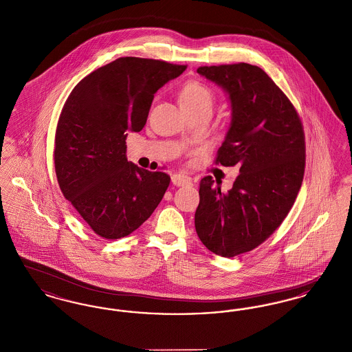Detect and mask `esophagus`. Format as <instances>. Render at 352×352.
I'll use <instances>...</instances> for the list:
<instances>
[{
	"mask_svg": "<svg viewBox=\"0 0 352 352\" xmlns=\"http://www.w3.org/2000/svg\"><path fill=\"white\" fill-rule=\"evenodd\" d=\"M171 182L174 186H178V187H181V186H187V184H191V181H190V178L188 177H186V175H181V174H174L173 177H171Z\"/></svg>",
	"mask_w": 352,
	"mask_h": 352,
	"instance_id": "esophagus-1",
	"label": "esophagus"
}]
</instances>
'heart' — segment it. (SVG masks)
<instances>
[{"mask_svg":"<svg viewBox=\"0 0 352 352\" xmlns=\"http://www.w3.org/2000/svg\"><path fill=\"white\" fill-rule=\"evenodd\" d=\"M214 95L211 89L197 80L184 84L181 91V105L184 108L212 107Z\"/></svg>","mask_w":352,"mask_h":352,"instance_id":"heart-1","label":"heart"}]
</instances>
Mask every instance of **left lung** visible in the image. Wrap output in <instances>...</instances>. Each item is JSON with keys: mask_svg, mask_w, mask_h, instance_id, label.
<instances>
[{"mask_svg": "<svg viewBox=\"0 0 352 352\" xmlns=\"http://www.w3.org/2000/svg\"><path fill=\"white\" fill-rule=\"evenodd\" d=\"M197 72L228 95L231 124L217 164L237 165L240 174L227 192L212 177L201 179L195 230L207 250L234 257L264 243L294 204L305 173L303 126L261 68L237 63Z\"/></svg>", "mask_w": 352, "mask_h": 352, "instance_id": "8db88e82", "label": "left lung"}]
</instances>
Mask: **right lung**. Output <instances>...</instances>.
Returning <instances> with one entry per match:
<instances>
[{
  "label": "right lung",
  "instance_id": "right-lung-1",
  "mask_svg": "<svg viewBox=\"0 0 352 352\" xmlns=\"http://www.w3.org/2000/svg\"><path fill=\"white\" fill-rule=\"evenodd\" d=\"M184 69L164 60L118 58L87 75L68 96L55 133L58 184L104 239L132 234L168 190L166 173L126 160L125 140L146 124L154 94Z\"/></svg>",
  "mask_w": 352,
  "mask_h": 352
}]
</instances>
